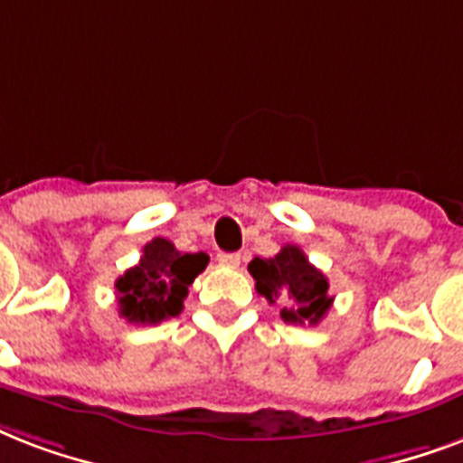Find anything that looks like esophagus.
I'll list each match as a JSON object with an SVG mask.
<instances>
[{
	"label": "esophagus",
	"mask_w": 463,
	"mask_h": 463,
	"mask_svg": "<svg viewBox=\"0 0 463 463\" xmlns=\"http://www.w3.org/2000/svg\"><path fill=\"white\" fill-rule=\"evenodd\" d=\"M240 260H242V257H240L238 252H221V255H218V262L223 264V267H238Z\"/></svg>",
	"instance_id": "1"
}]
</instances>
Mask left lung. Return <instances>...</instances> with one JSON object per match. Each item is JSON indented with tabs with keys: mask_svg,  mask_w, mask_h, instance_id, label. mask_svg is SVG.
I'll return each mask as SVG.
<instances>
[{
	"mask_svg": "<svg viewBox=\"0 0 463 463\" xmlns=\"http://www.w3.org/2000/svg\"><path fill=\"white\" fill-rule=\"evenodd\" d=\"M247 269L255 277L257 294L281 308L279 316L284 323L316 326L333 306L326 274L308 262L301 247L284 245L269 260L255 257Z\"/></svg>",
	"mask_w": 463,
	"mask_h": 463,
	"instance_id": "1",
	"label": "left lung"
}]
</instances>
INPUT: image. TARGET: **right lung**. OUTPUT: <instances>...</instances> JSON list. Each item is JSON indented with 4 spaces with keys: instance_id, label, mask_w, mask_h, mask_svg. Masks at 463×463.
<instances>
[{
    "instance_id": "add662e5",
    "label": "right lung",
    "mask_w": 463,
    "mask_h": 463,
    "mask_svg": "<svg viewBox=\"0 0 463 463\" xmlns=\"http://www.w3.org/2000/svg\"><path fill=\"white\" fill-rule=\"evenodd\" d=\"M206 264V252H179L169 240H150L140 262L116 279L118 313L137 326H157L179 316L192 281Z\"/></svg>"
}]
</instances>
